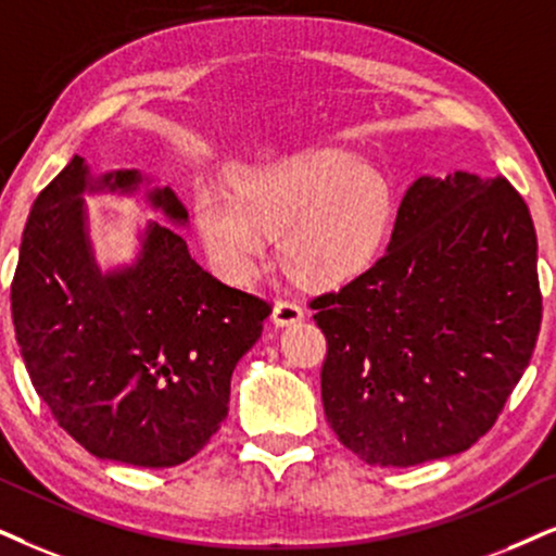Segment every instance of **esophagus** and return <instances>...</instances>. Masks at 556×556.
I'll use <instances>...</instances> for the list:
<instances>
[{"instance_id":"obj_1","label":"esophagus","mask_w":556,"mask_h":556,"mask_svg":"<svg viewBox=\"0 0 556 556\" xmlns=\"http://www.w3.org/2000/svg\"><path fill=\"white\" fill-rule=\"evenodd\" d=\"M302 305L298 300H290V298H282L274 302V311H271V320L277 323V326H290V323H298L302 320Z\"/></svg>"}]
</instances>
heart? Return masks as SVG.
<instances>
[{
	"mask_svg": "<svg viewBox=\"0 0 556 556\" xmlns=\"http://www.w3.org/2000/svg\"><path fill=\"white\" fill-rule=\"evenodd\" d=\"M194 215L217 269L236 282L254 277L277 228L287 269L307 282H333L382 243L392 187L354 153L318 149L241 168L230 192L200 187Z\"/></svg>",
	"mask_w": 556,
	"mask_h": 556,
	"instance_id": "1",
	"label": "heart"
}]
</instances>
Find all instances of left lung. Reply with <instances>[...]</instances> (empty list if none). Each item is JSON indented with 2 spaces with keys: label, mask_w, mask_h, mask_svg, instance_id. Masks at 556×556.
<instances>
[{
  "label": "left lung",
  "mask_w": 556,
  "mask_h": 556,
  "mask_svg": "<svg viewBox=\"0 0 556 556\" xmlns=\"http://www.w3.org/2000/svg\"><path fill=\"white\" fill-rule=\"evenodd\" d=\"M323 410L367 465L467 452L493 428L541 328L536 230L505 177H420L367 271L311 300Z\"/></svg>",
  "instance_id": "8db88e82"
}]
</instances>
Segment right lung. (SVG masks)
<instances>
[{"label":"right lung","instance_id":"add662e5","mask_svg":"<svg viewBox=\"0 0 556 556\" xmlns=\"http://www.w3.org/2000/svg\"><path fill=\"white\" fill-rule=\"evenodd\" d=\"M140 181L138 172L94 181L81 156L68 161L25 223L12 323L35 392L74 441L100 459L177 467L226 420L230 375L271 305L202 269L164 223L146 230L136 264L100 274L81 194L136 192ZM149 200L187 223L168 187Z\"/></svg>","mask_w":556,"mask_h":556}]
</instances>
